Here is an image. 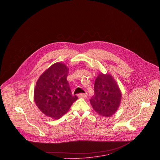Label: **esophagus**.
<instances>
[{
	"label": "esophagus",
	"mask_w": 160,
	"mask_h": 160,
	"mask_svg": "<svg viewBox=\"0 0 160 160\" xmlns=\"http://www.w3.org/2000/svg\"><path fill=\"white\" fill-rule=\"evenodd\" d=\"M77 96L80 98H84L86 97V95L85 94H78Z\"/></svg>",
	"instance_id": "esophagus-1"
}]
</instances>
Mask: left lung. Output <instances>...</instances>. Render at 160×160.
<instances>
[{
  "instance_id": "1",
  "label": "left lung",
  "mask_w": 160,
  "mask_h": 160,
  "mask_svg": "<svg viewBox=\"0 0 160 160\" xmlns=\"http://www.w3.org/2000/svg\"><path fill=\"white\" fill-rule=\"evenodd\" d=\"M94 94L90 102L100 115L109 117L117 111L121 103L122 92L111 74L101 72L98 75L94 83Z\"/></svg>"
}]
</instances>
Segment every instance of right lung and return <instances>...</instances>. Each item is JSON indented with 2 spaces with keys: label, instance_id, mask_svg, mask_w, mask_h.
<instances>
[{
  "label": "right lung",
  "instance_id": "right-lung-1",
  "mask_svg": "<svg viewBox=\"0 0 160 160\" xmlns=\"http://www.w3.org/2000/svg\"><path fill=\"white\" fill-rule=\"evenodd\" d=\"M69 68L62 62L51 66L38 78L34 89V101L45 115L59 119L78 99L72 94L67 76Z\"/></svg>",
  "mask_w": 160,
  "mask_h": 160
}]
</instances>
